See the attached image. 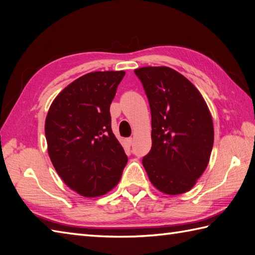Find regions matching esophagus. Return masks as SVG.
I'll list each match as a JSON object with an SVG mask.
<instances>
[{
    "label": "esophagus",
    "instance_id": "obj_1",
    "mask_svg": "<svg viewBox=\"0 0 255 255\" xmlns=\"http://www.w3.org/2000/svg\"><path fill=\"white\" fill-rule=\"evenodd\" d=\"M126 142H127L129 145H131L132 142H133V139H132V138H127V139H126Z\"/></svg>",
    "mask_w": 255,
    "mask_h": 255
}]
</instances>
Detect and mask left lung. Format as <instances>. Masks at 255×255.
<instances>
[{"instance_id": "8db88e82", "label": "left lung", "mask_w": 255, "mask_h": 255, "mask_svg": "<svg viewBox=\"0 0 255 255\" xmlns=\"http://www.w3.org/2000/svg\"><path fill=\"white\" fill-rule=\"evenodd\" d=\"M148 97L152 147L142 158L151 183L160 192H188L203 174L214 144L208 106L189 81L167 67L134 70Z\"/></svg>"}]
</instances>
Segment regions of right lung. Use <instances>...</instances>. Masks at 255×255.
<instances>
[{"label":"right lung","mask_w":255,"mask_h":255,"mask_svg":"<svg viewBox=\"0 0 255 255\" xmlns=\"http://www.w3.org/2000/svg\"><path fill=\"white\" fill-rule=\"evenodd\" d=\"M124 71L91 72L63 89L45 124L48 153L74 192L96 197L121 180L128 158L112 130L110 107Z\"/></svg>","instance_id":"1"}]
</instances>
